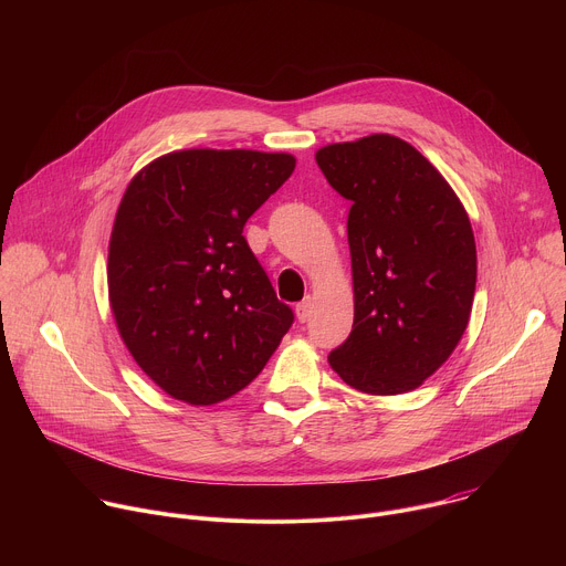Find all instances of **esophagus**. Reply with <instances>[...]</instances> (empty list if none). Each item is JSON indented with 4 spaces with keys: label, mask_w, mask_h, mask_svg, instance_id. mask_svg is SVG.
I'll return each mask as SVG.
<instances>
[{
    "label": "esophagus",
    "mask_w": 566,
    "mask_h": 566,
    "mask_svg": "<svg viewBox=\"0 0 566 566\" xmlns=\"http://www.w3.org/2000/svg\"><path fill=\"white\" fill-rule=\"evenodd\" d=\"M311 308H313V302H311L308 297L302 300V302L295 306V317H297V322H306L308 315H311Z\"/></svg>",
    "instance_id": "1"
}]
</instances>
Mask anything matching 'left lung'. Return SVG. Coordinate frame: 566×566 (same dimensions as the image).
<instances>
[{
    "instance_id": "1",
    "label": "left lung",
    "mask_w": 566,
    "mask_h": 566,
    "mask_svg": "<svg viewBox=\"0 0 566 566\" xmlns=\"http://www.w3.org/2000/svg\"><path fill=\"white\" fill-rule=\"evenodd\" d=\"M315 164L352 201L354 329L329 365L365 394L412 391L468 327L476 284L468 212L430 160L391 134L325 145Z\"/></svg>"
}]
</instances>
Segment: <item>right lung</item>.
Instances as JSON below:
<instances>
[{
  "mask_svg": "<svg viewBox=\"0 0 566 566\" xmlns=\"http://www.w3.org/2000/svg\"><path fill=\"white\" fill-rule=\"evenodd\" d=\"M293 170L286 151L192 147L149 160L125 188L107 258L116 329L188 406L244 389L291 327L241 230Z\"/></svg>",
  "mask_w": 566,
  "mask_h": 566,
  "instance_id": "right-lung-1",
  "label": "right lung"
}]
</instances>
